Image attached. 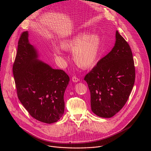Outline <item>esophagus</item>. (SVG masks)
I'll return each instance as SVG.
<instances>
[{
    "mask_svg": "<svg viewBox=\"0 0 151 151\" xmlns=\"http://www.w3.org/2000/svg\"><path fill=\"white\" fill-rule=\"evenodd\" d=\"M72 81L74 82H77L79 81V79L78 78H77L76 76H73L72 77Z\"/></svg>",
    "mask_w": 151,
    "mask_h": 151,
    "instance_id": "esophagus-1",
    "label": "esophagus"
}]
</instances>
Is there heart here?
<instances>
[{
  "instance_id": "b5f03b06",
  "label": "heart",
  "mask_w": 151,
  "mask_h": 151,
  "mask_svg": "<svg viewBox=\"0 0 151 151\" xmlns=\"http://www.w3.org/2000/svg\"><path fill=\"white\" fill-rule=\"evenodd\" d=\"M100 45V37L98 34L88 35L86 32L79 33L60 44L62 49L73 51V60L81 68H88L93 65L97 57ZM54 51L57 55H62L60 49L57 47Z\"/></svg>"
}]
</instances>
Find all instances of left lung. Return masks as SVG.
I'll return each instance as SVG.
<instances>
[{
	"label": "left lung",
	"mask_w": 151,
	"mask_h": 151,
	"mask_svg": "<svg viewBox=\"0 0 151 151\" xmlns=\"http://www.w3.org/2000/svg\"><path fill=\"white\" fill-rule=\"evenodd\" d=\"M135 76L130 47L116 31L112 51L84 78L90 91L93 112L102 118H111L118 113L130 96Z\"/></svg>",
	"instance_id": "left-lung-1"
}]
</instances>
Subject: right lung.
I'll return each instance as SVG.
<instances>
[{"label":"right lung","mask_w":151,"mask_h":151,"mask_svg":"<svg viewBox=\"0 0 151 151\" xmlns=\"http://www.w3.org/2000/svg\"><path fill=\"white\" fill-rule=\"evenodd\" d=\"M29 34L21 35L12 70L18 99L35 119L47 124L57 122L64 111V94L69 76L38 60Z\"/></svg>","instance_id":"add662e5"}]
</instances>
